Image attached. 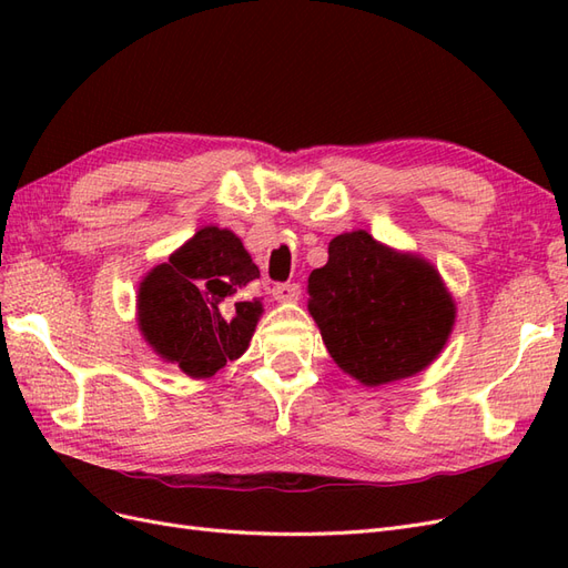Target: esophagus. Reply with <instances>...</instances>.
Listing matches in <instances>:
<instances>
[{"label": "esophagus", "mask_w": 568, "mask_h": 568, "mask_svg": "<svg viewBox=\"0 0 568 568\" xmlns=\"http://www.w3.org/2000/svg\"><path fill=\"white\" fill-rule=\"evenodd\" d=\"M272 296L282 301V303H294L301 298V286L296 282H284V284H274Z\"/></svg>", "instance_id": "1"}]
</instances>
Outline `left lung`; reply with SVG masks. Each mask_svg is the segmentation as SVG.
<instances>
[{
	"mask_svg": "<svg viewBox=\"0 0 568 568\" xmlns=\"http://www.w3.org/2000/svg\"><path fill=\"white\" fill-rule=\"evenodd\" d=\"M307 294L326 351L365 386L432 365L455 324V301L438 270L365 230L332 239L329 261L307 277Z\"/></svg>",
	"mask_w": 568,
	"mask_h": 568,
	"instance_id": "left-lung-1",
	"label": "left lung"
}]
</instances>
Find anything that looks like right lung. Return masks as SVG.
Masks as SVG:
<instances>
[{"label":"right lung","mask_w":568,"mask_h":568,"mask_svg":"<svg viewBox=\"0 0 568 568\" xmlns=\"http://www.w3.org/2000/svg\"><path fill=\"white\" fill-rule=\"evenodd\" d=\"M257 277L242 239L203 227L142 280L140 332L165 363L194 379L213 376L248 348L263 305L242 294Z\"/></svg>","instance_id":"right-lung-1"}]
</instances>
